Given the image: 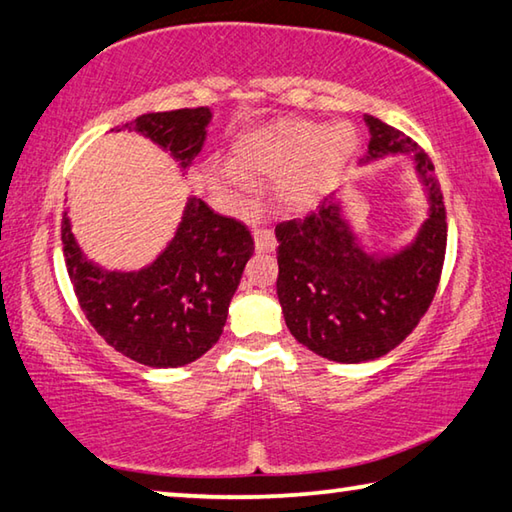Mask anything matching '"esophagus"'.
Returning <instances> with one entry per match:
<instances>
[{
  "instance_id": "34e87169",
  "label": "esophagus",
  "mask_w": 512,
  "mask_h": 512,
  "mask_svg": "<svg viewBox=\"0 0 512 512\" xmlns=\"http://www.w3.org/2000/svg\"><path fill=\"white\" fill-rule=\"evenodd\" d=\"M253 237H255V248L259 253H271V250H275V232L271 228H266V225L255 228Z\"/></svg>"
}]
</instances>
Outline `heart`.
I'll use <instances>...</instances> for the list:
<instances>
[{
    "label": "heart",
    "mask_w": 512,
    "mask_h": 512,
    "mask_svg": "<svg viewBox=\"0 0 512 512\" xmlns=\"http://www.w3.org/2000/svg\"><path fill=\"white\" fill-rule=\"evenodd\" d=\"M354 149L357 133L350 124L282 121L241 142L235 153L240 171H219L216 185L241 198L253 192L250 176L280 178V201L289 207H307L336 183Z\"/></svg>",
    "instance_id": "1"
}]
</instances>
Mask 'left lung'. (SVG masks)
<instances>
[{
  "mask_svg": "<svg viewBox=\"0 0 512 512\" xmlns=\"http://www.w3.org/2000/svg\"><path fill=\"white\" fill-rule=\"evenodd\" d=\"M363 119L370 131L366 160L411 151L429 189V219L415 244L386 259L368 257L327 196L305 219L275 225L277 298L289 332L341 363L384 357L413 332L436 296L447 250V212L429 155L381 119Z\"/></svg>",
  "mask_w": 512,
  "mask_h": 512,
  "instance_id": "1",
  "label": "left lung"
}]
</instances>
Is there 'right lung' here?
I'll list each match as a JSON object with an SVG mask.
<instances>
[{
    "label": "right lung",
    "instance_id": "right-lung-1",
    "mask_svg": "<svg viewBox=\"0 0 512 512\" xmlns=\"http://www.w3.org/2000/svg\"><path fill=\"white\" fill-rule=\"evenodd\" d=\"M210 117L207 108H180L149 112L121 128L151 137L185 169L203 149ZM60 239L85 318L117 352L151 368L185 366L219 341L255 250L244 223L216 214L201 198L187 203L176 237L144 271H101L88 262L67 214Z\"/></svg>",
    "mask_w": 512,
    "mask_h": 512
}]
</instances>
